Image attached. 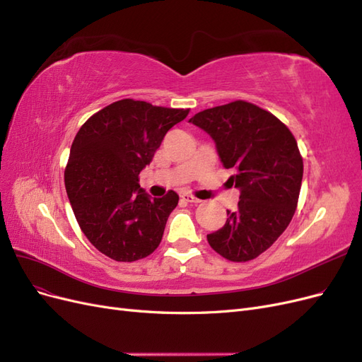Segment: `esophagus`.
Masks as SVG:
<instances>
[{
    "label": "esophagus",
    "mask_w": 362,
    "mask_h": 362,
    "mask_svg": "<svg viewBox=\"0 0 362 362\" xmlns=\"http://www.w3.org/2000/svg\"><path fill=\"white\" fill-rule=\"evenodd\" d=\"M181 198L184 199V201H187V202H193V204H198V202H201L198 198H196V196H193L192 193H182L181 194Z\"/></svg>",
    "instance_id": "esophagus-1"
}]
</instances>
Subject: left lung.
I'll return each mask as SVG.
<instances>
[{
    "mask_svg": "<svg viewBox=\"0 0 362 362\" xmlns=\"http://www.w3.org/2000/svg\"><path fill=\"white\" fill-rule=\"evenodd\" d=\"M189 122L216 141L218 157L240 189L237 211L206 235L223 258H257L286 231L298 206L303 160L288 127L255 104L237 100L196 113Z\"/></svg>",
    "mask_w": 362,
    "mask_h": 362,
    "instance_id": "8db88e82",
    "label": "left lung"
}]
</instances>
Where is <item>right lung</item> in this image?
Segmentation results:
<instances>
[{"mask_svg":"<svg viewBox=\"0 0 362 362\" xmlns=\"http://www.w3.org/2000/svg\"><path fill=\"white\" fill-rule=\"evenodd\" d=\"M189 112L127 98L92 115L76 133L64 185L81 231L105 257L133 262L158 247L180 196L169 190L151 199L139 175Z\"/></svg>","mask_w":362,"mask_h":362,"instance_id":"right-lung-1","label":"right lung"}]
</instances>
